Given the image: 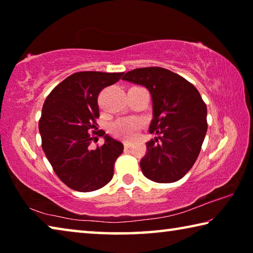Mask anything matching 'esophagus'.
<instances>
[{"label": "esophagus", "instance_id": "esophagus-1", "mask_svg": "<svg viewBox=\"0 0 253 253\" xmlns=\"http://www.w3.org/2000/svg\"><path fill=\"white\" fill-rule=\"evenodd\" d=\"M131 145L132 143L129 142V140H125V142H124V146H125V148H130Z\"/></svg>", "mask_w": 253, "mask_h": 253}]
</instances>
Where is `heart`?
Instances as JSON below:
<instances>
[{
	"label": "heart",
	"instance_id": "1",
	"mask_svg": "<svg viewBox=\"0 0 253 253\" xmlns=\"http://www.w3.org/2000/svg\"><path fill=\"white\" fill-rule=\"evenodd\" d=\"M142 126V122L134 117L118 118L109 125L110 131L123 138H131Z\"/></svg>",
	"mask_w": 253,
	"mask_h": 253
}]
</instances>
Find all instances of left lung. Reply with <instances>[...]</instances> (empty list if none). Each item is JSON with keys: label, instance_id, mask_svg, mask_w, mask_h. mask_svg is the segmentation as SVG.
Wrapping results in <instances>:
<instances>
[{"label": "left lung", "instance_id": "obj_1", "mask_svg": "<svg viewBox=\"0 0 253 253\" xmlns=\"http://www.w3.org/2000/svg\"><path fill=\"white\" fill-rule=\"evenodd\" d=\"M123 80L146 87L152 96L149 132L157 137L146 143L143 174L156 183H173L192 169L208 130L207 105L193 84L160 67L128 71Z\"/></svg>", "mask_w": 253, "mask_h": 253}]
</instances>
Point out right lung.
<instances>
[{
	"label": "right lung",
	"mask_w": 253,
	"mask_h": 253,
	"mask_svg": "<svg viewBox=\"0 0 253 253\" xmlns=\"http://www.w3.org/2000/svg\"><path fill=\"white\" fill-rule=\"evenodd\" d=\"M123 75L76 72L49 93L42 107L39 122L42 149L54 173L72 190H99L114 176V164L124 145L105 132L102 146L91 149L89 145L97 138L90 132L97 130L98 95L105 87L116 84Z\"/></svg>",
	"instance_id": "obj_1"
}]
</instances>
